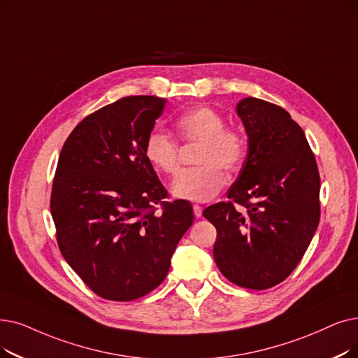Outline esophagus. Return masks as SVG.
Wrapping results in <instances>:
<instances>
[{"mask_svg":"<svg viewBox=\"0 0 358 358\" xmlns=\"http://www.w3.org/2000/svg\"><path fill=\"white\" fill-rule=\"evenodd\" d=\"M193 212H194V216H196V217H200V216H201V212H203V208L199 206V205H194V206H193Z\"/></svg>","mask_w":358,"mask_h":358,"instance_id":"34e87169","label":"esophagus"}]
</instances>
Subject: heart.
<instances>
[{
    "instance_id": "heart-1",
    "label": "heart",
    "mask_w": 358,
    "mask_h": 358,
    "mask_svg": "<svg viewBox=\"0 0 358 358\" xmlns=\"http://www.w3.org/2000/svg\"><path fill=\"white\" fill-rule=\"evenodd\" d=\"M181 141L199 143L193 169H185L171 184L174 197L190 201H208L224 187V171L240 168L245 155L243 134L224 127L225 120L215 108L197 105L184 111L174 122ZM145 155L152 166L162 174L173 176L178 171V145L173 137L152 131L146 137Z\"/></svg>"
}]
</instances>
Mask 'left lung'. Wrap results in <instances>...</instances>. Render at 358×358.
<instances>
[{"label": "left lung", "mask_w": 358, "mask_h": 358, "mask_svg": "<svg viewBox=\"0 0 358 358\" xmlns=\"http://www.w3.org/2000/svg\"><path fill=\"white\" fill-rule=\"evenodd\" d=\"M236 113L247 134V157L228 190L229 201L203 216L216 228L213 259L243 288L266 289L295 269L319 225L320 177L303 129L284 108L244 98ZM234 203L248 210L238 213Z\"/></svg>", "instance_id": "8db88e82"}]
</instances>
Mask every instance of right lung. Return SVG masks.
I'll return each instance as SVG.
<instances>
[{
	"label": "right lung",
	"instance_id": "add662e5",
	"mask_svg": "<svg viewBox=\"0 0 358 358\" xmlns=\"http://www.w3.org/2000/svg\"><path fill=\"white\" fill-rule=\"evenodd\" d=\"M155 96H127L87 115L59 153L51 215L61 253L99 297L131 301L157 288L193 224L187 200L166 190L145 155L165 108ZM161 203L163 212L154 210Z\"/></svg>",
	"mask_w": 358,
	"mask_h": 358
}]
</instances>
